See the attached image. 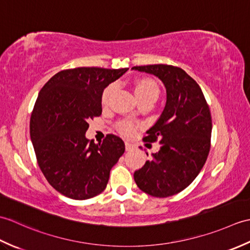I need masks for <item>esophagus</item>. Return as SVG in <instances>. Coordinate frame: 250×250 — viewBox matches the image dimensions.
<instances>
[{
    "label": "esophagus",
    "mask_w": 250,
    "mask_h": 250,
    "mask_svg": "<svg viewBox=\"0 0 250 250\" xmlns=\"http://www.w3.org/2000/svg\"><path fill=\"white\" fill-rule=\"evenodd\" d=\"M133 148H134L133 145L130 144L129 142H125V150H126V151H131L132 149H133Z\"/></svg>",
    "instance_id": "34e87169"
}]
</instances>
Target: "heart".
<instances>
[{"instance_id": "obj_1", "label": "heart", "mask_w": 250, "mask_h": 250, "mask_svg": "<svg viewBox=\"0 0 250 250\" xmlns=\"http://www.w3.org/2000/svg\"><path fill=\"white\" fill-rule=\"evenodd\" d=\"M115 88V84H109L108 87L104 89L102 93V104L107 105L108 100L111 92ZM134 93L136 99L142 102V101H157L159 97V88L155 82H152L151 79L143 78L136 81L134 83ZM117 128L125 135H130L132 132L134 131V125L131 121L128 120H122L118 122Z\"/></svg>"}]
</instances>
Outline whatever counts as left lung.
Listing matches in <instances>:
<instances>
[{"instance_id":"left-lung-1","label":"left lung","mask_w":250,"mask_h":250,"mask_svg":"<svg viewBox=\"0 0 250 250\" xmlns=\"http://www.w3.org/2000/svg\"><path fill=\"white\" fill-rule=\"evenodd\" d=\"M132 70L155 75L167 90L162 114L144 137L145 142L159 140L160 149L134 173L142 191L167 198L187 188L204 166L210 148L209 107L199 84L183 68L152 64Z\"/></svg>"}]
</instances>
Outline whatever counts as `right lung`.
Here are the masks:
<instances>
[{"label":"right lung","instance_id":"1","mask_svg":"<svg viewBox=\"0 0 250 250\" xmlns=\"http://www.w3.org/2000/svg\"><path fill=\"white\" fill-rule=\"evenodd\" d=\"M128 67H76L52 76L41 89L30 120V136L41 171L58 192L73 200L100 194L111 167L125 152L120 137L89 141L88 121L102 114V93Z\"/></svg>","mask_w":250,"mask_h":250}]
</instances>
